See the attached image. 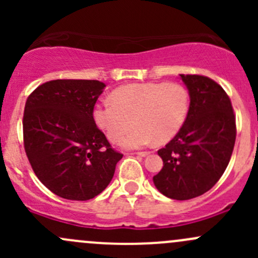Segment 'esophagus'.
<instances>
[{"label": "esophagus", "mask_w": 258, "mask_h": 258, "mask_svg": "<svg viewBox=\"0 0 258 258\" xmlns=\"http://www.w3.org/2000/svg\"><path fill=\"white\" fill-rule=\"evenodd\" d=\"M136 155L141 156V157H146V156H148V155H150V152H148V151H142V152H137Z\"/></svg>", "instance_id": "obj_1"}]
</instances>
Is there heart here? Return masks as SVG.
<instances>
[{
    "label": "heart",
    "mask_w": 258,
    "mask_h": 258,
    "mask_svg": "<svg viewBox=\"0 0 258 258\" xmlns=\"http://www.w3.org/2000/svg\"><path fill=\"white\" fill-rule=\"evenodd\" d=\"M189 107L188 91L177 82H146L121 86L112 101L93 108L96 124L112 141L135 124L137 127L119 140L127 150L171 141L181 130Z\"/></svg>",
    "instance_id": "1"
}]
</instances>
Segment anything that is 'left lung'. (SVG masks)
Returning <instances> with one entry per match:
<instances>
[{
    "label": "left lung",
    "mask_w": 258,
    "mask_h": 258,
    "mask_svg": "<svg viewBox=\"0 0 258 258\" xmlns=\"http://www.w3.org/2000/svg\"><path fill=\"white\" fill-rule=\"evenodd\" d=\"M189 95L183 126L158 150L163 167L156 188L172 200H191L212 188L225 172L236 141V121L227 93L200 75H179Z\"/></svg>",
    "instance_id": "1"
}]
</instances>
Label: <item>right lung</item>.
<instances>
[{
	"label": "right lung",
	"mask_w": 258,
	"mask_h": 258,
	"mask_svg": "<svg viewBox=\"0 0 258 258\" xmlns=\"http://www.w3.org/2000/svg\"><path fill=\"white\" fill-rule=\"evenodd\" d=\"M106 85L96 80H53L26 101L23 142L38 179L57 196L87 201L100 195L122 158L93 119Z\"/></svg>",
	"instance_id": "1"
}]
</instances>
